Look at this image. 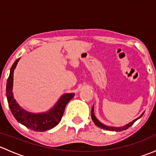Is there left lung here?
<instances>
[{"label":"left lung","mask_w":156,"mask_h":156,"mask_svg":"<svg viewBox=\"0 0 156 156\" xmlns=\"http://www.w3.org/2000/svg\"><path fill=\"white\" fill-rule=\"evenodd\" d=\"M144 112H143V114L141 115L140 117H138L137 119H134V120L132 121L131 122H130V123H128L127 125H125V126H123V127H110V126H107V125H103V124H102L101 122H99L98 119L96 118L95 115H94V106H93L92 109H91V118H92V120H93V122H94V124H95L97 127H100V128L104 129V130H111V131H122V130H127L128 127H130V126H131V125H133V124L134 123L136 120H138V119H140V118L142 117L143 115H144Z\"/></svg>","instance_id":"8db88e82"}]
</instances>
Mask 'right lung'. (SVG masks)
Here are the masks:
<instances>
[{"label": "right lung", "mask_w": 156, "mask_h": 156, "mask_svg": "<svg viewBox=\"0 0 156 156\" xmlns=\"http://www.w3.org/2000/svg\"><path fill=\"white\" fill-rule=\"evenodd\" d=\"M20 59V58L17 59L12 64L10 69V75L7 79L6 93L9 107L14 118L20 124L34 131H46L56 126L59 123L63 115L64 110L67 103L73 98L75 94L70 93L63 94L55 106L48 112L42 113H32L25 110L17 103L12 94L13 72Z\"/></svg>", "instance_id": "obj_1"}]
</instances>
